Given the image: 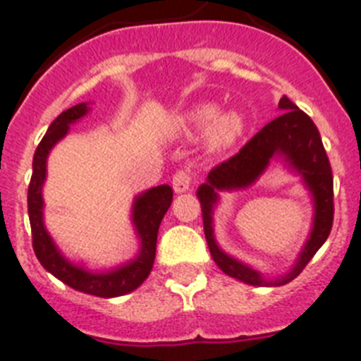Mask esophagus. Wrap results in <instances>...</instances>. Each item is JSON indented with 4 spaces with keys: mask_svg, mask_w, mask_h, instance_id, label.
Segmentation results:
<instances>
[{
    "mask_svg": "<svg viewBox=\"0 0 361 361\" xmlns=\"http://www.w3.org/2000/svg\"><path fill=\"white\" fill-rule=\"evenodd\" d=\"M190 187H192V176L187 171H180L172 176V189L176 194L187 192L190 190Z\"/></svg>",
    "mask_w": 361,
    "mask_h": 361,
    "instance_id": "34e87169",
    "label": "esophagus"
}]
</instances>
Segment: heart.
I'll use <instances>...</instances> for the list:
<instances>
[{
  "mask_svg": "<svg viewBox=\"0 0 361 361\" xmlns=\"http://www.w3.org/2000/svg\"><path fill=\"white\" fill-rule=\"evenodd\" d=\"M178 128L185 134H200L207 130L209 152H224L243 136L247 118L236 109L219 112L214 103H200L178 118Z\"/></svg>",
  "mask_w": 361,
  "mask_h": 361,
  "instance_id": "1",
  "label": "heart"
}]
</instances>
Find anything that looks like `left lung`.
<instances>
[{
	"label": "left lung",
	"mask_w": 361,
	"mask_h": 361,
	"mask_svg": "<svg viewBox=\"0 0 361 361\" xmlns=\"http://www.w3.org/2000/svg\"><path fill=\"white\" fill-rule=\"evenodd\" d=\"M278 109L281 114L265 125L236 156L212 169L205 183L200 185L196 192L202 205L203 231L212 259L227 276L255 287H280L293 281L325 243L331 234L334 216L331 163L325 154L318 128L287 96L280 99ZM272 159H281L284 166L291 173L300 176L304 186L310 190L313 202V225L293 267L285 275L267 279L257 269L227 255L217 245L214 234V211L219 202V192L248 188L261 177Z\"/></svg>",
	"instance_id": "1"
}]
</instances>
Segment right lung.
I'll use <instances>...</instances> for the list:
<instances>
[{
    "instance_id": "obj_1",
    "label": "right lung",
    "mask_w": 361,
    "mask_h": 361,
    "mask_svg": "<svg viewBox=\"0 0 361 361\" xmlns=\"http://www.w3.org/2000/svg\"><path fill=\"white\" fill-rule=\"evenodd\" d=\"M89 105L90 103H78L61 112L50 123L42 143L34 152L32 178L29 185V219L30 228H32V247L43 269L67 283L68 287L80 293L92 294V296L116 298L133 293L149 278L156 258L158 228L172 203V189L169 185H158L137 194L134 198L130 221L140 240V250L133 259L116 267L105 269V271H90L85 265L68 259L59 250L56 241L47 231L45 219H43V209H45L43 185L47 180V159L56 143L67 136L71 125L89 114Z\"/></svg>"
}]
</instances>
